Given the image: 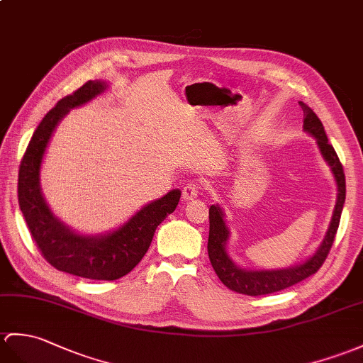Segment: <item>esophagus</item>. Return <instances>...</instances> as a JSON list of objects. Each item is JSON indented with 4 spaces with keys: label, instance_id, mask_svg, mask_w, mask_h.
I'll return each instance as SVG.
<instances>
[{
    "label": "esophagus",
    "instance_id": "1",
    "mask_svg": "<svg viewBox=\"0 0 363 363\" xmlns=\"http://www.w3.org/2000/svg\"><path fill=\"white\" fill-rule=\"evenodd\" d=\"M199 190H201V187L196 182L185 184L184 189H182V199H185V201L195 199L199 195Z\"/></svg>",
    "mask_w": 363,
    "mask_h": 363
}]
</instances>
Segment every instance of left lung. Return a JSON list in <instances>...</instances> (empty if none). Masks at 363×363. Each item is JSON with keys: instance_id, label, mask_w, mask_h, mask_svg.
Masks as SVG:
<instances>
[{"instance_id": "1", "label": "left lung", "mask_w": 363, "mask_h": 363, "mask_svg": "<svg viewBox=\"0 0 363 363\" xmlns=\"http://www.w3.org/2000/svg\"><path fill=\"white\" fill-rule=\"evenodd\" d=\"M303 109V128L317 139L318 148L322 151V156L325 161L330 164L331 170L334 173V178L337 182V189H339V196H337L334 215L328 229L326 237L323 242L320 244L315 254L306 259L303 264L288 267V269H277V271H246L241 269L229 258L225 252V242L229 238V230H227L224 223L223 210L218 206H210L208 208V220H210V232H208V242H207V252L210 263H212L218 278L227 286L230 291L244 296H266V294L278 292L291 286L297 284L308 277L314 275L325 259L330 254L333 247V242L335 238L337 229L340 224V215L345 202V195H347V184H345V173L339 156H337L334 147L328 142L326 133L322 122L317 117V114L311 109L306 104L298 102Z\"/></svg>"}]
</instances>
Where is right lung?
<instances>
[{
    "mask_svg": "<svg viewBox=\"0 0 363 363\" xmlns=\"http://www.w3.org/2000/svg\"><path fill=\"white\" fill-rule=\"evenodd\" d=\"M106 89L104 82L89 80L58 100L43 117L24 151L18 173V202L28 229L50 266L89 280L113 281L131 272L147 254L156 227L174 212L181 191L172 190L134 215L113 233L83 237L57 220L40 190V167L57 123L71 108L89 102Z\"/></svg>",
    "mask_w": 363,
    "mask_h": 363,
    "instance_id": "add662e5",
    "label": "right lung"
}]
</instances>
